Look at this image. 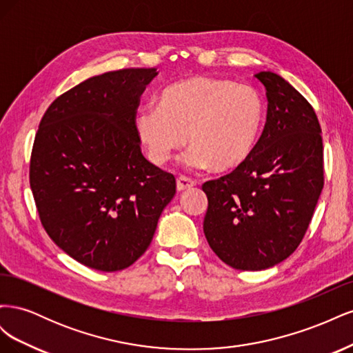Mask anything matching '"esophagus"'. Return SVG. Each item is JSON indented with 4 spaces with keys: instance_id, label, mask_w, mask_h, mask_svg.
Wrapping results in <instances>:
<instances>
[{
    "instance_id": "esophagus-1",
    "label": "esophagus",
    "mask_w": 353,
    "mask_h": 353,
    "mask_svg": "<svg viewBox=\"0 0 353 353\" xmlns=\"http://www.w3.org/2000/svg\"><path fill=\"white\" fill-rule=\"evenodd\" d=\"M194 185H196V183H194L193 179L185 178V176L176 178V190H178V191H184V190H188V188L194 187Z\"/></svg>"
}]
</instances>
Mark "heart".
I'll return each instance as SVG.
<instances>
[{
    "mask_svg": "<svg viewBox=\"0 0 353 353\" xmlns=\"http://www.w3.org/2000/svg\"><path fill=\"white\" fill-rule=\"evenodd\" d=\"M265 100L252 85L193 77L169 85L157 104L138 109L134 130L148 160L166 165L187 141L190 168L225 172L248 160L259 143Z\"/></svg>",
    "mask_w": 353,
    "mask_h": 353,
    "instance_id": "heart-1",
    "label": "heart"
}]
</instances>
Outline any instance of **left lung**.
I'll list each match as a JSON object with an SVG mask.
<instances>
[{
  "label": "left lung",
  "instance_id": "obj_1",
  "mask_svg": "<svg viewBox=\"0 0 353 353\" xmlns=\"http://www.w3.org/2000/svg\"><path fill=\"white\" fill-rule=\"evenodd\" d=\"M268 114L252 156L208 181L203 231L218 258L241 271L287 259L301 244L324 185L321 126L312 105L280 74H256Z\"/></svg>",
  "mask_w": 353,
  "mask_h": 353
}]
</instances>
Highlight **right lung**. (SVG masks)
<instances>
[{"label":"right lung","mask_w":353,"mask_h":353,"mask_svg":"<svg viewBox=\"0 0 353 353\" xmlns=\"http://www.w3.org/2000/svg\"><path fill=\"white\" fill-rule=\"evenodd\" d=\"M159 72L122 69L81 82L42 116L30 188L42 225L70 258L121 271L150 245L175 178L143 156L138 100Z\"/></svg>","instance_id":"1"}]
</instances>
